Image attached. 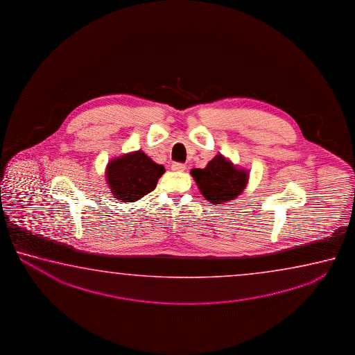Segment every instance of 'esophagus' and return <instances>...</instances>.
<instances>
[{
	"label": "esophagus",
	"instance_id": "34e87169",
	"mask_svg": "<svg viewBox=\"0 0 355 355\" xmlns=\"http://www.w3.org/2000/svg\"><path fill=\"white\" fill-rule=\"evenodd\" d=\"M171 168H173L174 171H184V170L187 168V165L182 164V162H173Z\"/></svg>",
	"mask_w": 355,
	"mask_h": 355
}]
</instances>
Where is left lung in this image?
<instances>
[{
    "label": "left lung",
    "instance_id": "obj_1",
    "mask_svg": "<svg viewBox=\"0 0 355 355\" xmlns=\"http://www.w3.org/2000/svg\"><path fill=\"white\" fill-rule=\"evenodd\" d=\"M198 189L211 204H223L237 198L246 187L248 174L234 168L223 155H216L205 168H193Z\"/></svg>",
    "mask_w": 355,
    "mask_h": 355
}]
</instances>
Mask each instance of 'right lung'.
I'll return each mask as SVG.
<instances>
[{
    "mask_svg": "<svg viewBox=\"0 0 355 355\" xmlns=\"http://www.w3.org/2000/svg\"><path fill=\"white\" fill-rule=\"evenodd\" d=\"M164 173L162 165L139 150L109 162L107 180L115 198L134 202L151 193Z\"/></svg>",
    "mask_w": 355,
    "mask_h": 355,
    "instance_id": "obj_1",
    "label": "right lung"
}]
</instances>
